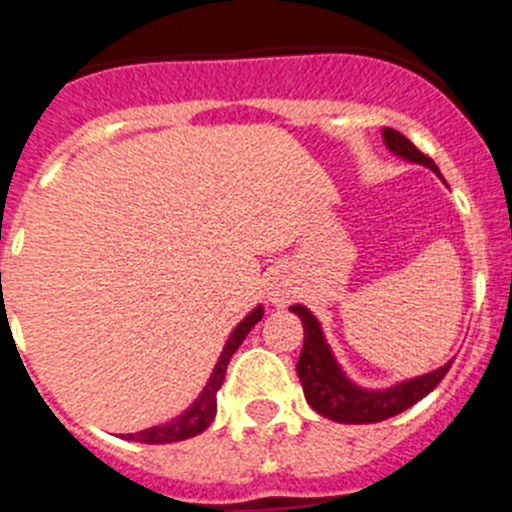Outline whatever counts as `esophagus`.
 <instances>
[{
    "mask_svg": "<svg viewBox=\"0 0 512 512\" xmlns=\"http://www.w3.org/2000/svg\"><path fill=\"white\" fill-rule=\"evenodd\" d=\"M292 292H295V287H292V279L287 277V274H279V277L271 279L269 284V302L271 305H287L289 297H292Z\"/></svg>",
    "mask_w": 512,
    "mask_h": 512,
    "instance_id": "obj_1",
    "label": "esophagus"
}]
</instances>
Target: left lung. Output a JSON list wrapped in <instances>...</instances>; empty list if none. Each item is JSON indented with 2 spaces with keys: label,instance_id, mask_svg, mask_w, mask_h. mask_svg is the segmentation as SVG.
I'll use <instances>...</instances> for the list:
<instances>
[{
  "label": "left lung",
  "instance_id": "8db88e82",
  "mask_svg": "<svg viewBox=\"0 0 512 512\" xmlns=\"http://www.w3.org/2000/svg\"><path fill=\"white\" fill-rule=\"evenodd\" d=\"M382 138L395 156L413 161V164L428 166L438 174V166L433 164V158L420 153L402 133L384 128ZM289 310L300 315L302 328H305V343H302V354L300 361H297V377H300L302 390H305V400L310 402L312 410H318L328 420L361 425L379 423V420H387L392 415H400L402 410L413 408L415 402L436 390V384L449 372L451 361L438 366L436 372L405 379V382L392 384L387 390H364V387L354 384L343 374L341 364H338L328 341H325L318 318L305 305H292Z\"/></svg>",
  "mask_w": 512,
  "mask_h": 512
}]
</instances>
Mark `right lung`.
<instances>
[{
	"label": "right lung",
	"mask_w": 512,
	"mask_h": 512,
	"mask_svg": "<svg viewBox=\"0 0 512 512\" xmlns=\"http://www.w3.org/2000/svg\"><path fill=\"white\" fill-rule=\"evenodd\" d=\"M264 318V307H256L241 320V323L235 325L233 333H230L228 343H225L223 354L217 359L215 369H212L210 379H207L205 390L200 392V397L184 410L179 418H174L171 423L164 425H153V428H146V431L140 433H128L130 441H138V443H174V441H184V438H192L197 433H202L207 425L212 423L217 413V390H220V384H223L225 372H228V364H230V356L238 351V346L243 343V338L248 336V330L253 325L259 323Z\"/></svg>",
	"instance_id": "1"
}]
</instances>
